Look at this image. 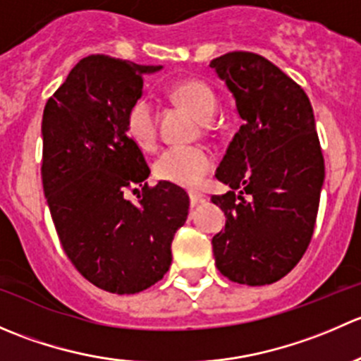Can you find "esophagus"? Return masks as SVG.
Wrapping results in <instances>:
<instances>
[{
    "label": "esophagus",
    "mask_w": 361,
    "mask_h": 361,
    "mask_svg": "<svg viewBox=\"0 0 361 361\" xmlns=\"http://www.w3.org/2000/svg\"><path fill=\"white\" fill-rule=\"evenodd\" d=\"M188 197H190V206L192 207L206 201V197H204L202 194H199V192H190V194H188Z\"/></svg>",
    "instance_id": "1"
}]
</instances>
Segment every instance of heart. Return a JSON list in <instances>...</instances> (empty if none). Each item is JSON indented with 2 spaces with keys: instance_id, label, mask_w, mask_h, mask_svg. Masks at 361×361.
Instances as JSON below:
<instances>
[{
  "instance_id": "1",
  "label": "heart",
  "mask_w": 361,
  "mask_h": 361,
  "mask_svg": "<svg viewBox=\"0 0 361 361\" xmlns=\"http://www.w3.org/2000/svg\"><path fill=\"white\" fill-rule=\"evenodd\" d=\"M174 97L202 122H209L216 113L218 101L213 89L199 80H185L173 89ZM126 130L130 140L143 150L157 143V122L154 104L147 97L134 101L126 113ZM213 167L211 155L201 147H173L155 160V176L167 183L185 188L201 185Z\"/></svg>"
}]
</instances>
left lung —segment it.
<instances>
[{
    "label": "left lung",
    "mask_w": 361,
    "mask_h": 361,
    "mask_svg": "<svg viewBox=\"0 0 361 361\" xmlns=\"http://www.w3.org/2000/svg\"><path fill=\"white\" fill-rule=\"evenodd\" d=\"M243 126L216 169L228 185L211 201L227 216L213 238L216 267L239 285H271L311 243L325 180L314 113L304 89L265 57L228 52L209 63Z\"/></svg>",
    "instance_id": "1"
}]
</instances>
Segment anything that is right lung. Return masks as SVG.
Masks as SVG:
<instances>
[{
	"instance_id": "obj_1",
	"label": "right lung",
	"mask_w": 361,
	"mask_h": 361,
	"mask_svg": "<svg viewBox=\"0 0 361 361\" xmlns=\"http://www.w3.org/2000/svg\"><path fill=\"white\" fill-rule=\"evenodd\" d=\"M159 69L89 56L43 110L42 180L57 235L76 271L110 293L160 281L188 216L187 192L167 181L148 187L150 167L126 130L143 75ZM137 186L138 202H127L125 192Z\"/></svg>"
}]
</instances>
